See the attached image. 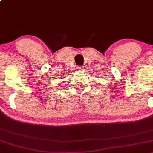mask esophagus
Returning a JSON list of instances; mask_svg holds the SVG:
<instances>
[{"instance_id":"obj_1","label":"esophagus","mask_w":153,"mask_h":153,"mask_svg":"<svg viewBox=\"0 0 153 153\" xmlns=\"http://www.w3.org/2000/svg\"><path fill=\"white\" fill-rule=\"evenodd\" d=\"M83 67H77V70L81 71V70H83Z\"/></svg>"}]
</instances>
